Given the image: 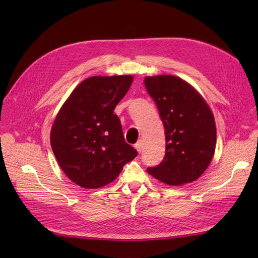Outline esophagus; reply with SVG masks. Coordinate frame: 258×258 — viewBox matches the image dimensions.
Returning <instances> with one entry per match:
<instances>
[{"label": "esophagus", "mask_w": 258, "mask_h": 258, "mask_svg": "<svg viewBox=\"0 0 258 258\" xmlns=\"http://www.w3.org/2000/svg\"><path fill=\"white\" fill-rule=\"evenodd\" d=\"M135 147H136V150L138 151V153H141L142 152V142L141 141H138L135 144Z\"/></svg>", "instance_id": "1"}]
</instances>
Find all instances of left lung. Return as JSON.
Instances as JSON below:
<instances>
[{
    "label": "left lung",
    "mask_w": 258,
    "mask_h": 258,
    "mask_svg": "<svg viewBox=\"0 0 258 258\" xmlns=\"http://www.w3.org/2000/svg\"><path fill=\"white\" fill-rule=\"evenodd\" d=\"M144 84L165 127V158L148 173L168 185L190 183L213 158L216 127L212 111L191 86L172 75L147 76Z\"/></svg>",
    "instance_id": "obj_1"
}]
</instances>
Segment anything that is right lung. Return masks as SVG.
Masks as SVG:
<instances>
[{
	"label": "right lung",
	"mask_w": 258,
	"mask_h": 258,
	"mask_svg": "<svg viewBox=\"0 0 258 258\" xmlns=\"http://www.w3.org/2000/svg\"><path fill=\"white\" fill-rule=\"evenodd\" d=\"M132 82L131 75L89 77L73 90L53 121L52 152L67 176L84 188L110 184L137 157L114 114Z\"/></svg>",
	"instance_id": "right-lung-1"
}]
</instances>
